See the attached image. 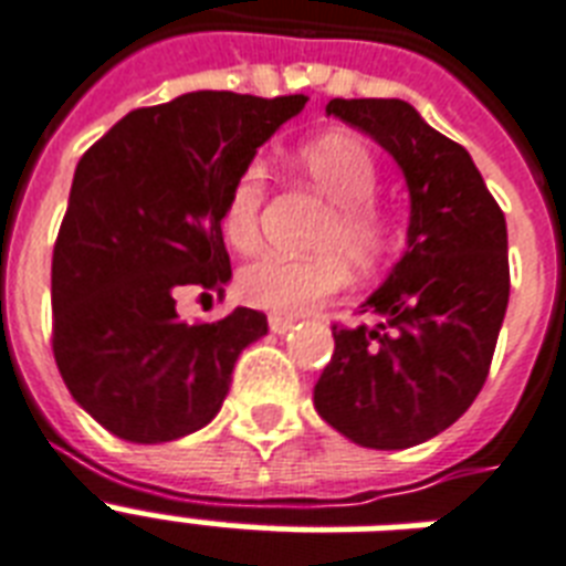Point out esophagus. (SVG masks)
Masks as SVG:
<instances>
[{
  "label": "esophagus",
  "instance_id": "obj_1",
  "mask_svg": "<svg viewBox=\"0 0 566 566\" xmlns=\"http://www.w3.org/2000/svg\"><path fill=\"white\" fill-rule=\"evenodd\" d=\"M296 317H284V314H270V328H273L275 335H284L287 328H293Z\"/></svg>",
  "mask_w": 566,
  "mask_h": 566
}]
</instances>
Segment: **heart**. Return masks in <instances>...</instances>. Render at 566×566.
I'll list each match as a JSON object with an SVG mask.
<instances>
[{
  "label": "heart",
  "mask_w": 566,
  "mask_h": 566,
  "mask_svg": "<svg viewBox=\"0 0 566 566\" xmlns=\"http://www.w3.org/2000/svg\"><path fill=\"white\" fill-rule=\"evenodd\" d=\"M300 170L332 205L319 231V255H266L243 266L238 279L240 296L255 308L273 314H305L328 302L349 279V266L367 275L381 266L394 229L373 208L378 193V164L370 146L349 132H328L311 140L296 155ZM266 199V167L249 161L234 176L222 202V234L240 252H252L261 238V208Z\"/></svg>",
  "instance_id": "heart-1"
}]
</instances>
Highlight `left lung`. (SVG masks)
<instances>
[{
    "instance_id": "left-lung-1",
    "label": "left lung",
    "mask_w": 566,
    "mask_h": 566,
    "mask_svg": "<svg viewBox=\"0 0 566 566\" xmlns=\"http://www.w3.org/2000/svg\"><path fill=\"white\" fill-rule=\"evenodd\" d=\"M370 135L408 188L405 252L361 302L373 326L332 328L314 387L319 417L367 449H408L449 429L491 370L509 308V229L464 146L402 99H332Z\"/></svg>"
}]
</instances>
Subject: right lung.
I'll return each mask as SVG.
<instances>
[{
	"label": "right lung",
	"mask_w": 566,
	"mask_h": 566,
	"mask_svg": "<svg viewBox=\"0 0 566 566\" xmlns=\"http://www.w3.org/2000/svg\"><path fill=\"white\" fill-rule=\"evenodd\" d=\"M308 96L196 91L137 108L82 155L52 255V349L70 394L128 443H167L217 417L261 311L185 323L181 287L226 291L231 181Z\"/></svg>",
	"instance_id": "add662e5"
}]
</instances>
